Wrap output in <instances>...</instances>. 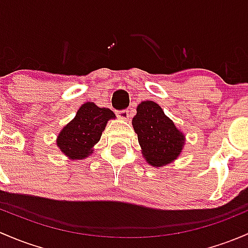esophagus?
<instances>
[{
    "label": "esophagus",
    "mask_w": 248,
    "mask_h": 248,
    "mask_svg": "<svg viewBox=\"0 0 248 248\" xmlns=\"http://www.w3.org/2000/svg\"><path fill=\"white\" fill-rule=\"evenodd\" d=\"M116 114L119 119H123V121H127V119L130 118L129 109H122V111H117Z\"/></svg>",
    "instance_id": "esophagus-1"
}]
</instances>
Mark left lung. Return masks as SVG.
I'll list each match as a JSON object with an SVG mask.
<instances>
[{
  "instance_id": "8db88e82",
  "label": "left lung",
  "mask_w": 248,
  "mask_h": 248,
  "mask_svg": "<svg viewBox=\"0 0 248 248\" xmlns=\"http://www.w3.org/2000/svg\"><path fill=\"white\" fill-rule=\"evenodd\" d=\"M132 126L143 156L153 167L168 165L180 155L185 136L154 101H142L137 106Z\"/></svg>"
}]
</instances>
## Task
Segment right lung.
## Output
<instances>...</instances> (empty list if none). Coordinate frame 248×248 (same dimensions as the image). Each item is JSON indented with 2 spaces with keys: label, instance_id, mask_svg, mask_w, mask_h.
<instances>
[{
  "label": "right lung",
  "instance_id": "obj_1",
  "mask_svg": "<svg viewBox=\"0 0 248 248\" xmlns=\"http://www.w3.org/2000/svg\"><path fill=\"white\" fill-rule=\"evenodd\" d=\"M116 118L113 112L94 103H86L78 108L75 118L65 125L57 137V147L71 160L85 159L93 153L107 122Z\"/></svg>",
  "mask_w": 248,
  "mask_h": 248
}]
</instances>
